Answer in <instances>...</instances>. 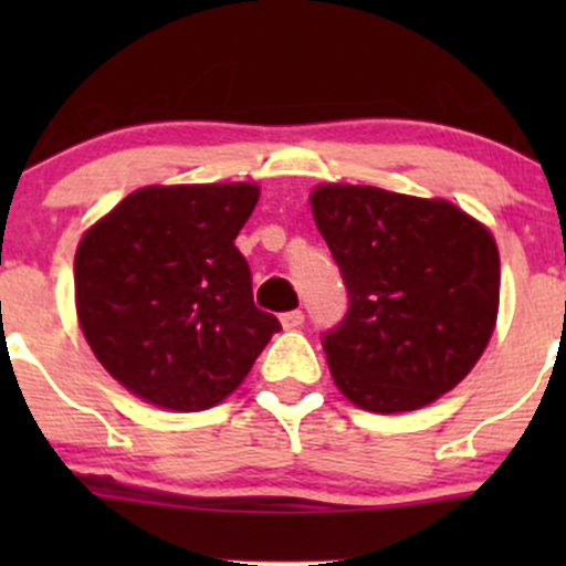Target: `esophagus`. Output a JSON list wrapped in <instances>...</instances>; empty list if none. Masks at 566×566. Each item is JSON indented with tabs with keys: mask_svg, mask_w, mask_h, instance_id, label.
I'll use <instances>...</instances> for the list:
<instances>
[{
	"mask_svg": "<svg viewBox=\"0 0 566 566\" xmlns=\"http://www.w3.org/2000/svg\"><path fill=\"white\" fill-rule=\"evenodd\" d=\"M304 323V312L301 310H293V312H284L282 315V325L287 331H293V328H298V325Z\"/></svg>",
	"mask_w": 566,
	"mask_h": 566,
	"instance_id": "esophagus-1",
	"label": "esophagus"
}]
</instances>
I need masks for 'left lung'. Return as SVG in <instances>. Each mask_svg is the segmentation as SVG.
<instances>
[{"label": "left lung", "mask_w": 566, "mask_h": 566, "mask_svg": "<svg viewBox=\"0 0 566 566\" xmlns=\"http://www.w3.org/2000/svg\"><path fill=\"white\" fill-rule=\"evenodd\" d=\"M312 213L347 290L345 317L323 334L339 391L399 413L454 389L499 315L493 235L452 202L373 186H319Z\"/></svg>", "instance_id": "left-lung-1"}]
</instances>
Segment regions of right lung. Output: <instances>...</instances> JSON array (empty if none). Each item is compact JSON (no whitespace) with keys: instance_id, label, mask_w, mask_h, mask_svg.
<instances>
[{"instance_id":"add662e5","label":"right lung","mask_w":566,"mask_h":566,"mask_svg":"<svg viewBox=\"0 0 566 566\" xmlns=\"http://www.w3.org/2000/svg\"><path fill=\"white\" fill-rule=\"evenodd\" d=\"M256 199L251 182L139 188L82 238L78 323L125 389L169 410L213 408L282 331L254 306L235 247Z\"/></svg>"}]
</instances>
